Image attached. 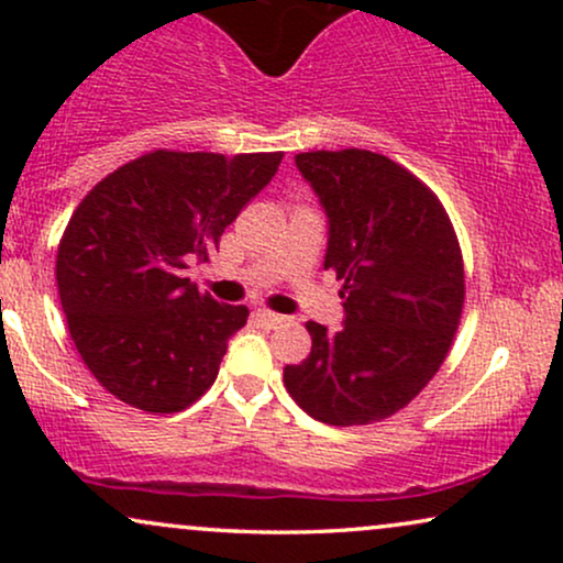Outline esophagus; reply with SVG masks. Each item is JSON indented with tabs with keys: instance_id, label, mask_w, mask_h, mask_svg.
Here are the masks:
<instances>
[{
	"instance_id": "34e87169",
	"label": "esophagus",
	"mask_w": 563,
	"mask_h": 563,
	"mask_svg": "<svg viewBox=\"0 0 563 563\" xmlns=\"http://www.w3.org/2000/svg\"><path fill=\"white\" fill-rule=\"evenodd\" d=\"M254 318L260 320L262 325H277V322H283L280 314L269 312V309H256V312H254Z\"/></svg>"
}]
</instances>
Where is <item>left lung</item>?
I'll use <instances>...</instances> for the list:
<instances>
[{
	"label": "left lung",
	"instance_id": "1",
	"mask_svg": "<svg viewBox=\"0 0 563 563\" xmlns=\"http://www.w3.org/2000/svg\"><path fill=\"white\" fill-rule=\"evenodd\" d=\"M296 169L328 217L325 269L344 283V328L307 322L312 352L283 380L314 421H384L448 357L466 296L461 245L434 192L380 153H299Z\"/></svg>",
	"mask_w": 563,
	"mask_h": 563
}]
</instances>
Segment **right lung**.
I'll return each mask as SVG.
<instances>
[{
	"label": "right lung",
	"instance_id": "1",
	"mask_svg": "<svg viewBox=\"0 0 563 563\" xmlns=\"http://www.w3.org/2000/svg\"><path fill=\"white\" fill-rule=\"evenodd\" d=\"M283 153L153 151L97 183L57 249V294L84 365L121 402L179 412L214 384L249 309L200 294L209 262Z\"/></svg>",
	"mask_w": 563,
	"mask_h": 563
}]
</instances>
